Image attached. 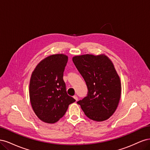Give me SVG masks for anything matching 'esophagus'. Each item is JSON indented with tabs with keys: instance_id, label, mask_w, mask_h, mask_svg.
Masks as SVG:
<instances>
[{
	"instance_id": "1",
	"label": "esophagus",
	"mask_w": 150,
	"mask_h": 150,
	"mask_svg": "<svg viewBox=\"0 0 150 150\" xmlns=\"http://www.w3.org/2000/svg\"><path fill=\"white\" fill-rule=\"evenodd\" d=\"M73 98L75 99V100H76V101H78V97H77L76 96H73Z\"/></svg>"
}]
</instances>
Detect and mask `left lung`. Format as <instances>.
I'll use <instances>...</instances> for the list:
<instances>
[{
  "label": "left lung",
  "mask_w": 150,
  "mask_h": 150,
  "mask_svg": "<svg viewBox=\"0 0 150 150\" xmlns=\"http://www.w3.org/2000/svg\"><path fill=\"white\" fill-rule=\"evenodd\" d=\"M87 85V96L77 102L86 116L96 121H105L114 114L121 94L120 78L105 54H84L72 57Z\"/></svg>",
  "instance_id": "8db88e82"
}]
</instances>
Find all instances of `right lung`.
Returning <instances> with one entry per match:
<instances>
[{
  "mask_svg": "<svg viewBox=\"0 0 150 150\" xmlns=\"http://www.w3.org/2000/svg\"><path fill=\"white\" fill-rule=\"evenodd\" d=\"M68 61L63 54L44 58L32 73L29 97L32 108L39 118L46 123H55L65 115L75 99L67 95L63 72Z\"/></svg>",
  "mask_w": 150,
  "mask_h": 150,
  "instance_id": "add662e5",
  "label": "right lung"
}]
</instances>
